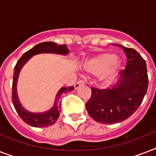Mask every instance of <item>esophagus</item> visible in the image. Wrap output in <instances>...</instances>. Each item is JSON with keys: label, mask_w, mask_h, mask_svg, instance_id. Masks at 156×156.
<instances>
[{"label": "esophagus", "mask_w": 156, "mask_h": 156, "mask_svg": "<svg viewBox=\"0 0 156 156\" xmlns=\"http://www.w3.org/2000/svg\"><path fill=\"white\" fill-rule=\"evenodd\" d=\"M83 85H84V81L81 79V80H78V82L74 84V87H75V89H78L80 86H83Z\"/></svg>", "instance_id": "34e87169"}]
</instances>
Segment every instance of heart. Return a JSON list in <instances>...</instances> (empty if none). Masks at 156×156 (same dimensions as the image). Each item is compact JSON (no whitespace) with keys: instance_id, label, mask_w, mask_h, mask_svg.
<instances>
[{"instance_id":"1","label":"heart","mask_w":156,"mask_h":156,"mask_svg":"<svg viewBox=\"0 0 156 156\" xmlns=\"http://www.w3.org/2000/svg\"><path fill=\"white\" fill-rule=\"evenodd\" d=\"M117 55L112 52H103L91 59L87 64V69L92 73H100L105 70L112 65L117 66ZM115 72V69H112L108 72L107 75H112Z\"/></svg>"}]
</instances>
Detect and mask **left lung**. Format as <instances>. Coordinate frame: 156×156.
<instances>
[{"label": "left lung", "instance_id": "left-lung-1", "mask_svg": "<svg viewBox=\"0 0 156 156\" xmlns=\"http://www.w3.org/2000/svg\"><path fill=\"white\" fill-rule=\"evenodd\" d=\"M127 57L121 80L115 87H91L90 100L86 103L88 114L102 124H114L128 119L139 108L148 88L145 60L136 50L121 45Z\"/></svg>", "mask_w": 156, "mask_h": 156}]
</instances>
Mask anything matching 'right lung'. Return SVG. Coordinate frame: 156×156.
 <instances>
[{
    "label": "right lung",
    "mask_w": 156,
    "mask_h": 156,
    "mask_svg": "<svg viewBox=\"0 0 156 156\" xmlns=\"http://www.w3.org/2000/svg\"><path fill=\"white\" fill-rule=\"evenodd\" d=\"M45 52H51V53H58L66 55L69 52L68 48H66V44H56V43L53 42H44L40 43L39 44L35 45V47L32 48L27 52H26L21 56L18 60L17 64L14 67L13 77V85H12V102H13L14 108L25 123L28 124L29 126L38 127V128H44L53 125L58 119L60 116V111H61V95L63 93L69 92L74 89L73 86L67 87H62L59 90L56 97V101L55 102L54 107L50 111L44 112V113H30L29 112L26 111L23 108L22 105L18 101V96H17V90H16V83L18 80V73L23 65L29 60V59L35 54L45 53Z\"/></svg>",
    "instance_id": "1"
}]
</instances>
